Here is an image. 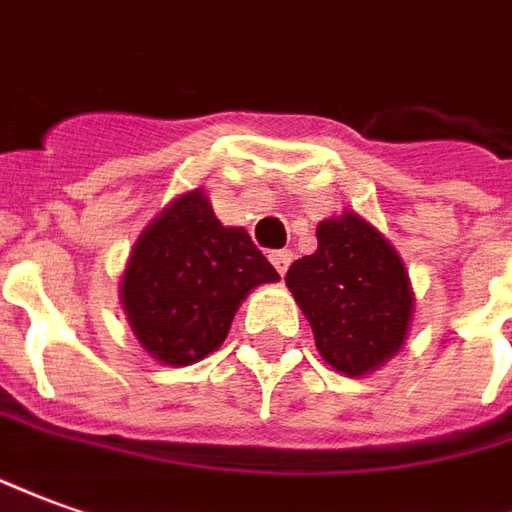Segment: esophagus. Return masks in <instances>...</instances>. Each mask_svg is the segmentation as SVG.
Masks as SVG:
<instances>
[{
  "instance_id": "34e87169",
  "label": "esophagus",
  "mask_w": 512,
  "mask_h": 512,
  "mask_svg": "<svg viewBox=\"0 0 512 512\" xmlns=\"http://www.w3.org/2000/svg\"><path fill=\"white\" fill-rule=\"evenodd\" d=\"M271 263H274V268L280 271V274H285L288 271V266L293 263V252L291 249H277V252H271Z\"/></svg>"
}]
</instances>
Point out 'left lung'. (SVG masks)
<instances>
[{"label":"left lung","mask_w":512,"mask_h":512,"mask_svg":"<svg viewBox=\"0 0 512 512\" xmlns=\"http://www.w3.org/2000/svg\"><path fill=\"white\" fill-rule=\"evenodd\" d=\"M318 249L296 260L285 282L335 371L363 377L405 341L413 293L407 271L380 232L357 213L327 219Z\"/></svg>","instance_id":"8db88e82"}]
</instances>
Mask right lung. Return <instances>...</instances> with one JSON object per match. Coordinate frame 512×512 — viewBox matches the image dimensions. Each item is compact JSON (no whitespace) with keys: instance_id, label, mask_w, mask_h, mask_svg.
Instances as JSON below:
<instances>
[{"instance_id":"obj_1","label":"right lung","mask_w":512,"mask_h":512,"mask_svg":"<svg viewBox=\"0 0 512 512\" xmlns=\"http://www.w3.org/2000/svg\"><path fill=\"white\" fill-rule=\"evenodd\" d=\"M280 274L241 227H224L202 191L180 196L132 249L121 302L149 355L191 366L216 352L246 293Z\"/></svg>"}]
</instances>
